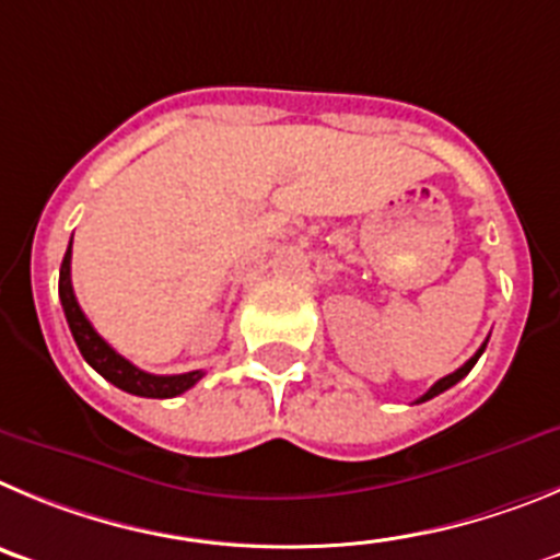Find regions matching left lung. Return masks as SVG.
I'll use <instances>...</instances> for the list:
<instances>
[{"label":"left lung","instance_id":"left-lung-1","mask_svg":"<svg viewBox=\"0 0 560 560\" xmlns=\"http://www.w3.org/2000/svg\"><path fill=\"white\" fill-rule=\"evenodd\" d=\"M486 342H488V340H486ZM486 342H482L480 349H477V354H475V357H471V360H468V362H466V365H460V368H457L455 374H450V376H443V380H438V382H435V385H432V387H430V390H427V393H424V396H421V399H418V401H427V399H432V396H438V393H443V390H450V387H452V385H457V382H460V380H463V376H466V374H468V371H471V368H475V362H477V360H480V354H482V351H486Z\"/></svg>","mask_w":560,"mask_h":560}]
</instances>
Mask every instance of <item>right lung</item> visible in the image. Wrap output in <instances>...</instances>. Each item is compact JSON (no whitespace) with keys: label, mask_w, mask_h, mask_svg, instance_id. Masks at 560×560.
Wrapping results in <instances>:
<instances>
[{"label":"right lung","mask_w":560,"mask_h":560,"mask_svg":"<svg viewBox=\"0 0 560 560\" xmlns=\"http://www.w3.org/2000/svg\"><path fill=\"white\" fill-rule=\"evenodd\" d=\"M58 295L60 304H63V315H67V324L72 329L74 342H78L80 354L89 365L97 371L100 376L117 385L119 390L133 393V396H144V399H173L180 396L184 390L200 382L203 371H189V374H175V376H155L136 368L133 362L125 360L122 354L110 349L108 342L94 331V326L89 324V317L80 310L78 299H74L72 290V243H69L67 256H63V265H60V279H58Z\"/></svg>","instance_id":"add662e5"}]
</instances>
